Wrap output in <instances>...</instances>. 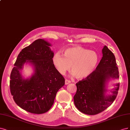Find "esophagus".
Masks as SVG:
<instances>
[{
    "label": "esophagus",
    "mask_w": 130,
    "mask_h": 130,
    "mask_svg": "<svg viewBox=\"0 0 130 130\" xmlns=\"http://www.w3.org/2000/svg\"><path fill=\"white\" fill-rule=\"evenodd\" d=\"M71 83V81L68 80V79H66L65 80V84L67 85V84H70Z\"/></svg>",
    "instance_id": "34e87169"
}]
</instances>
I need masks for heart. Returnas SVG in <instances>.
I'll list each match as a JSON object with an SVG mask.
<instances>
[{"label": "heart", "mask_w": 130, "mask_h": 130, "mask_svg": "<svg viewBox=\"0 0 130 130\" xmlns=\"http://www.w3.org/2000/svg\"><path fill=\"white\" fill-rule=\"evenodd\" d=\"M99 60V54L80 46L73 47L65 50L64 56L59 53L54 54L53 62L59 73L64 74L71 70L78 79L89 76L97 67Z\"/></svg>", "instance_id": "obj_1"}]
</instances>
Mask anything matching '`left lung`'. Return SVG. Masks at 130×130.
Masks as SVG:
<instances>
[{
    "label": "left lung",
    "mask_w": 130,
    "mask_h": 130,
    "mask_svg": "<svg viewBox=\"0 0 130 130\" xmlns=\"http://www.w3.org/2000/svg\"><path fill=\"white\" fill-rule=\"evenodd\" d=\"M102 52L103 57L95 70L89 76L76 83L74 105L84 114L95 115L104 111L113 103L118 94L119 83L116 85L112 95H105L106 80L110 78H118L119 71L111 50L105 46Z\"/></svg>",
    "instance_id": "1"
}]
</instances>
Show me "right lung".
I'll return each mask as SVG.
<instances>
[{"label": "right lung", "mask_w": 130, "mask_h": 130, "mask_svg": "<svg viewBox=\"0 0 130 130\" xmlns=\"http://www.w3.org/2000/svg\"><path fill=\"white\" fill-rule=\"evenodd\" d=\"M47 41L39 39L23 48L17 58L10 80L12 95L18 105L28 112L42 114L52 106L56 94L65 84V79L54 66L53 52ZM34 66L35 73L28 79L20 71L24 63Z\"/></svg>", "instance_id": "add662e5"}]
</instances>
